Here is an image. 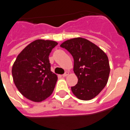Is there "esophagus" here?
<instances>
[{
  "label": "esophagus",
  "mask_w": 130,
  "mask_h": 130,
  "mask_svg": "<svg viewBox=\"0 0 130 130\" xmlns=\"http://www.w3.org/2000/svg\"><path fill=\"white\" fill-rule=\"evenodd\" d=\"M68 74H69V72H68V71H66L64 74H62V76H68Z\"/></svg>",
  "instance_id": "obj_1"
}]
</instances>
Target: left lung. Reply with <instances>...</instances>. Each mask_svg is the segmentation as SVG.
Instances as JSON below:
<instances>
[{
	"instance_id": "obj_1",
	"label": "left lung",
	"mask_w": 130,
	"mask_h": 130,
	"mask_svg": "<svg viewBox=\"0 0 130 130\" xmlns=\"http://www.w3.org/2000/svg\"><path fill=\"white\" fill-rule=\"evenodd\" d=\"M60 47L70 52L74 59V72L78 78L72 93L83 100L98 95L108 82L110 66L106 54L97 45L83 38L66 41Z\"/></svg>"
}]
</instances>
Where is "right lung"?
Returning a JSON list of instances; mask_svg holds the SVG:
<instances>
[{
  "label": "right lung",
  "instance_id": "1",
  "mask_svg": "<svg viewBox=\"0 0 130 130\" xmlns=\"http://www.w3.org/2000/svg\"><path fill=\"white\" fill-rule=\"evenodd\" d=\"M58 45L53 41L39 39L25 47L12 68L15 85L28 99L41 102L54 91L58 76L51 71L49 56Z\"/></svg>",
  "mask_w": 130,
  "mask_h": 130
}]
</instances>
